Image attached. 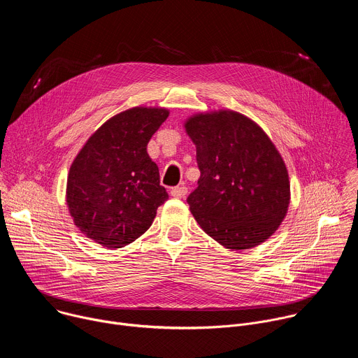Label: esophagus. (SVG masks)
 <instances>
[{
    "label": "esophagus",
    "mask_w": 358,
    "mask_h": 358,
    "mask_svg": "<svg viewBox=\"0 0 358 358\" xmlns=\"http://www.w3.org/2000/svg\"><path fill=\"white\" fill-rule=\"evenodd\" d=\"M187 192H188V188H187V187H184V185L171 188V195H173V196H176V198H184V196L187 195Z\"/></svg>",
    "instance_id": "esophagus-1"
}]
</instances>
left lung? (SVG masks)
I'll return each instance as SVG.
<instances>
[{"instance_id": "1", "label": "left lung", "mask_w": 358, "mask_h": 358, "mask_svg": "<svg viewBox=\"0 0 358 358\" xmlns=\"http://www.w3.org/2000/svg\"><path fill=\"white\" fill-rule=\"evenodd\" d=\"M196 147L198 187L187 202L199 227L228 249H249L283 221L290 185L265 131L236 112L198 115L185 123Z\"/></svg>"}]
</instances>
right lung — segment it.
<instances>
[{"label":"right lung","instance_id":"obj_1","mask_svg":"<svg viewBox=\"0 0 358 358\" xmlns=\"http://www.w3.org/2000/svg\"><path fill=\"white\" fill-rule=\"evenodd\" d=\"M169 117L166 109L134 108L101 126L83 145L68 177L75 225L106 248L143 235L169 198L147 143Z\"/></svg>","mask_w":358,"mask_h":358}]
</instances>
